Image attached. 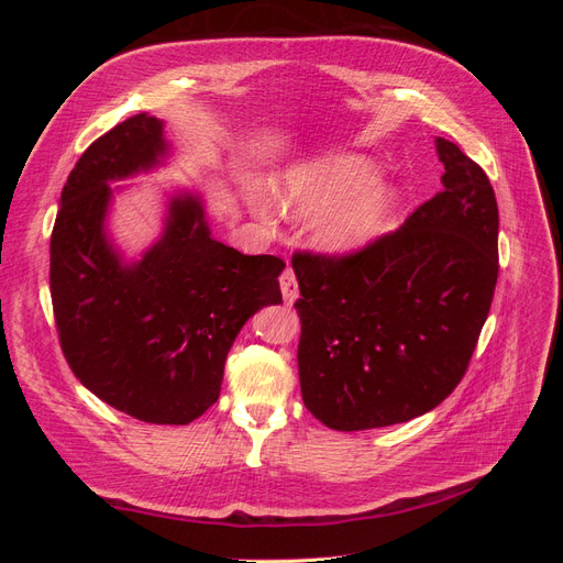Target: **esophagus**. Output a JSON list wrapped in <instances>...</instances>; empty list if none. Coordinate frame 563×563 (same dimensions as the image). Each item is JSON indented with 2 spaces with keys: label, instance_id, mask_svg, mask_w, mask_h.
<instances>
[{
  "label": "esophagus",
  "instance_id": "34e87169",
  "mask_svg": "<svg viewBox=\"0 0 563 563\" xmlns=\"http://www.w3.org/2000/svg\"><path fill=\"white\" fill-rule=\"evenodd\" d=\"M279 286H282V296L286 300V305H291L298 298V282L291 267H286L279 275Z\"/></svg>",
  "mask_w": 563,
  "mask_h": 563
}]
</instances>
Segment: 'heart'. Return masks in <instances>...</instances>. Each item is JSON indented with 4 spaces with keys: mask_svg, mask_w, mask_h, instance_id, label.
<instances>
[{
    "mask_svg": "<svg viewBox=\"0 0 563 563\" xmlns=\"http://www.w3.org/2000/svg\"><path fill=\"white\" fill-rule=\"evenodd\" d=\"M378 168L356 155H335L288 172L279 185L286 213L312 220V240L329 253H354L387 230L397 195L376 183ZM253 209L272 216L267 197L255 195Z\"/></svg>",
    "mask_w": 563,
    "mask_h": 563,
    "instance_id": "obj_1",
    "label": "heart"
}]
</instances>
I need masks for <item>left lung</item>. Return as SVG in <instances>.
Masks as SVG:
<instances>
[{"label": "left lung", "mask_w": 563, "mask_h": 563, "mask_svg": "<svg viewBox=\"0 0 563 563\" xmlns=\"http://www.w3.org/2000/svg\"><path fill=\"white\" fill-rule=\"evenodd\" d=\"M444 190L354 253H294L308 411L340 432L432 411L467 373L498 282V201L437 139Z\"/></svg>", "instance_id": "1"}]
</instances>
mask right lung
Returning <instances> with one entry per match:
<instances>
[{
    "label": "right lung",
    "mask_w": 563,
    "mask_h": 563,
    "mask_svg": "<svg viewBox=\"0 0 563 563\" xmlns=\"http://www.w3.org/2000/svg\"><path fill=\"white\" fill-rule=\"evenodd\" d=\"M162 122L133 114L67 176L51 232V302L67 366L117 411L187 424L218 401L244 321L282 302L277 255L216 242L195 197L174 199L162 242L124 265L106 240L110 180L157 164Z\"/></svg>",
    "instance_id": "1"
}]
</instances>
